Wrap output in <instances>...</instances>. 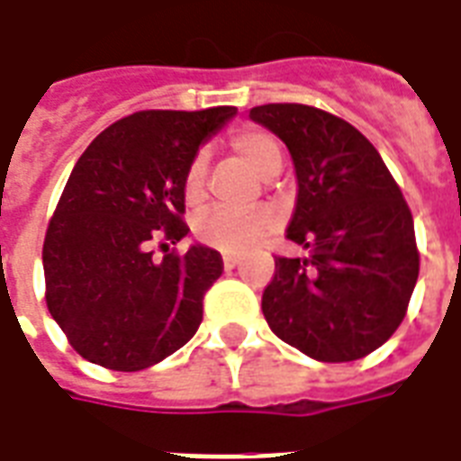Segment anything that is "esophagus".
Listing matches in <instances>:
<instances>
[{
    "instance_id": "esophagus-1",
    "label": "esophagus",
    "mask_w": 461,
    "mask_h": 461,
    "mask_svg": "<svg viewBox=\"0 0 461 461\" xmlns=\"http://www.w3.org/2000/svg\"><path fill=\"white\" fill-rule=\"evenodd\" d=\"M221 261H224V267L227 269H234V267H240V257L237 254H221Z\"/></svg>"
}]
</instances>
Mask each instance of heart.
I'll list each match as a JSON object with an SVG mask.
<instances>
[{
  "mask_svg": "<svg viewBox=\"0 0 461 461\" xmlns=\"http://www.w3.org/2000/svg\"><path fill=\"white\" fill-rule=\"evenodd\" d=\"M231 148L251 172L259 177H274L284 165V152L274 135L264 131H241L234 135ZM204 180H207V152L200 150L187 165L185 172V200L197 204L204 197ZM274 212L269 207H249V210H212L204 212L194 221L197 240L207 247L224 251V254H244L274 227Z\"/></svg>",
  "mask_w": 461,
  "mask_h": 461,
  "instance_id": "b5f03b06",
  "label": "heart"
}]
</instances>
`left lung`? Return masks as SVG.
Here are the masks:
<instances>
[{"instance_id": "1", "label": "left lung", "mask_w": 461, "mask_h": 461, "mask_svg": "<svg viewBox=\"0 0 461 461\" xmlns=\"http://www.w3.org/2000/svg\"><path fill=\"white\" fill-rule=\"evenodd\" d=\"M249 118L289 148L299 194L286 237L306 249L276 259L264 319L313 360L366 357L402 323L420 274L402 192L373 142L336 115L269 104Z\"/></svg>"}]
</instances>
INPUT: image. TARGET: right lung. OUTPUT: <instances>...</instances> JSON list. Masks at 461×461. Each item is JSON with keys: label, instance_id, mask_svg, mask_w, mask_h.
I'll use <instances>...</instances> for the list:
<instances>
[{"label": "right lung", "instance_id": "add662e5", "mask_svg": "<svg viewBox=\"0 0 461 461\" xmlns=\"http://www.w3.org/2000/svg\"><path fill=\"white\" fill-rule=\"evenodd\" d=\"M237 115L140 111L95 138L71 170L44 240L46 306L88 363L135 373L180 350L202 323L220 251L150 247L187 234L185 172L202 142Z\"/></svg>", "mask_w": 461, "mask_h": 461}]
</instances>
